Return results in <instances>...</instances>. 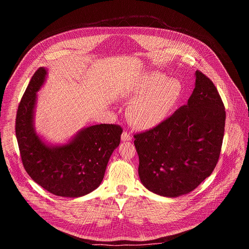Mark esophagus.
<instances>
[{
  "label": "esophagus",
  "mask_w": 249,
  "mask_h": 249,
  "mask_svg": "<svg viewBox=\"0 0 249 249\" xmlns=\"http://www.w3.org/2000/svg\"><path fill=\"white\" fill-rule=\"evenodd\" d=\"M121 140H122L123 142H127V141L132 140V137H131V135H130L129 133H127V132H123V133H122V135H121Z\"/></svg>",
  "instance_id": "esophagus-1"
}]
</instances>
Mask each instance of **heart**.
Wrapping results in <instances>:
<instances>
[{"mask_svg":"<svg viewBox=\"0 0 249 249\" xmlns=\"http://www.w3.org/2000/svg\"><path fill=\"white\" fill-rule=\"evenodd\" d=\"M182 84L166 79L159 72H145L127 81L123 88L126 98H134L127 108V117L138 129L150 130L162 123L179 101Z\"/></svg>","mask_w":249,"mask_h":249,"instance_id":"b5f03b06","label":"heart"}]
</instances>
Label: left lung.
<instances>
[{
    "label": "left lung",
    "instance_id": "left-lung-1",
    "mask_svg": "<svg viewBox=\"0 0 249 249\" xmlns=\"http://www.w3.org/2000/svg\"><path fill=\"white\" fill-rule=\"evenodd\" d=\"M187 103L159 126L134 136L140 180L149 191L175 198L193 191L218 162L226 111L221 96L203 73L195 72Z\"/></svg>",
    "mask_w": 249,
    "mask_h": 249
}]
</instances>
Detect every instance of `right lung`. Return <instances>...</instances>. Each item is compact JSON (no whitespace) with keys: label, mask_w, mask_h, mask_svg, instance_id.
Here are the masks:
<instances>
[{"label":"right lung","mask_w":249,"mask_h":249,"mask_svg":"<svg viewBox=\"0 0 249 249\" xmlns=\"http://www.w3.org/2000/svg\"><path fill=\"white\" fill-rule=\"evenodd\" d=\"M47 76L44 67L35 72L18 105L16 135L21 160L32 180L50 193L83 197L102 182L123 130L112 124L91 125L78 131L66 143H49L34 125L37 92Z\"/></svg>","instance_id":"obj_1"}]
</instances>
